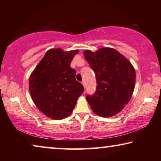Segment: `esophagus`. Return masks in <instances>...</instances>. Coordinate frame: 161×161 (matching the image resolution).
<instances>
[{
	"label": "esophagus",
	"mask_w": 161,
	"mask_h": 161,
	"mask_svg": "<svg viewBox=\"0 0 161 161\" xmlns=\"http://www.w3.org/2000/svg\"><path fill=\"white\" fill-rule=\"evenodd\" d=\"M81 84H82V85H83V86H84V88L85 89V88H86V83L84 82V81H82V83H81Z\"/></svg>",
	"instance_id": "34e87169"
}]
</instances>
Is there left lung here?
<instances>
[{"mask_svg":"<svg viewBox=\"0 0 161 161\" xmlns=\"http://www.w3.org/2000/svg\"><path fill=\"white\" fill-rule=\"evenodd\" d=\"M84 56L94 71L97 91L86 100L93 112L105 118L124 109L135 88L136 72L132 64L114 48L103 47L93 53L85 50Z\"/></svg>","mask_w":161,"mask_h":161,"instance_id":"8db88e82","label":"left lung"}]
</instances>
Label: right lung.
Here are the masks:
<instances>
[{
  "mask_svg": "<svg viewBox=\"0 0 161 161\" xmlns=\"http://www.w3.org/2000/svg\"><path fill=\"white\" fill-rule=\"evenodd\" d=\"M78 53V50L50 49L30 76L32 101L38 109L52 119L69 116L84 92L83 85L75 79L76 71L70 67Z\"/></svg>",
  "mask_w": 161,
  "mask_h": 161,
  "instance_id": "add662e5",
  "label": "right lung"
}]
</instances>
